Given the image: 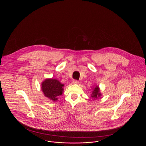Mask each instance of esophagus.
<instances>
[{
  "mask_svg": "<svg viewBox=\"0 0 146 146\" xmlns=\"http://www.w3.org/2000/svg\"><path fill=\"white\" fill-rule=\"evenodd\" d=\"M73 83L75 84H78L79 83V81L76 80H74L73 81Z\"/></svg>",
  "mask_w": 146,
  "mask_h": 146,
  "instance_id": "1",
  "label": "esophagus"
}]
</instances>
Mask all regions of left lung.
Returning a JSON list of instances; mask_svg holds the SVG:
<instances>
[{
    "mask_svg": "<svg viewBox=\"0 0 146 146\" xmlns=\"http://www.w3.org/2000/svg\"><path fill=\"white\" fill-rule=\"evenodd\" d=\"M91 96H92V97L94 99H97V98H98V97H99L101 96V94L100 92V89H99L98 86H97L94 89V90L92 92V94Z\"/></svg>",
    "mask_w": 146,
    "mask_h": 146,
    "instance_id": "obj_1",
    "label": "left lung"
}]
</instances>
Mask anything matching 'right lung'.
Masks as SVG:
<instances>
[{
    "instance_id": "obj_1",
    "label": "right lung",
    "mask_w": 146,
    "mask_h": 146,
    "mask_svg": "<svg viewBox=\"0 0 146 146\" xmlns=\"http://www.w3.org/2000/svg\"><path fill=\"white\" fill-rule=\"evenodd\" d=\"M63 86L58 80L48 79L42 83V90L45 97L56 101L58 97L62 94Z\"/></svg>"
}]
</instances>
